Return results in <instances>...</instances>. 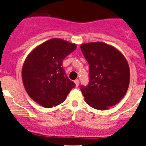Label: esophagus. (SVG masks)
<instances>
[{"mask_svg":"<svg viewBox=\"0 0 146 146\" xmlns=\"http://www.w3.org/2000/svg\"><path fill=\"white\" fill-rule=\"evenodd\" d=\"M74 83H75V85H76V86L77 87V86H79V80H78V79H76V80H74Z\"/></svg>","mask_w":146,"mask_h":146,"instance_id":"1","label":"esophagus"}]
</instances>
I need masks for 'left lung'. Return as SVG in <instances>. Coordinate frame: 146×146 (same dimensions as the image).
Listing matches in <instances>:
<instances>
[{
	"instance_id": "1",
	"label": "left lung",
	"mask_w": 146,
	"mask_h": 146,
	"mask_svg": "<svg viewBox=\"0 0 146 146\" xmlns=\"http://www.w3.org/2000/svg\"><path fill=\"white\" fill-rule=\"evenodd\" d=\"M89 65V83L81 86L86 103L98 110H107L125 96L130 82V69L123 54L102 42L80 46Z\"/></svg>"
}]
</instances>
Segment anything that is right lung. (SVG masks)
Instances as JSON below:
<instances>
[{"mask_svg": "<svg viewBox=\"0 0 146 146\" xmlns=\"http://www.w3.org/2000/svg\"><path fill=\"white\" fill-rule=\"evenodd\" d=\"M76 44L52 38L33 49L22 68V79L27 94L44 108L62 103L75 84L66 75L62 61Z\"/></svg>", "mask_w": 146, "mask_h": 146, "instance_id": "1", "label": "right lung"}]
</instances>
